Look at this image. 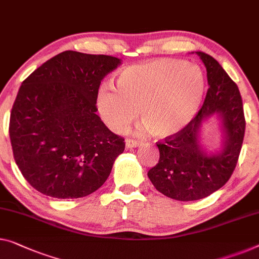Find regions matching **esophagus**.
Segmentation results:
<instances>
[{
  "mask_svg": "<svg viewBox=\"0 0 259 259\" xmlns=\"http://www.w3.org/2000/svg\"><path fill=\"white\" fill-rule=\"evenodd\" d=\"M140 141L133 140V138H126L125 140V145L126 148H136V146L140 145Z\"/></svg>",
  "mask_w": 259,
  "mask_h": 259,
  "instance_id": "esophagus-1",
  "label": "esophagus"
}]
</instances>
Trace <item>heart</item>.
<instances>
[{"instance_id":"b5f03b06","label":"heart","mask_w":259,"mask_h":259,"mask_svg":"<svg viewBox=\"0 0 259 259\" xmlns=\"http://www.w3.org/2000/svg\"><path fill=\"white\" fill-rule=\"evenodd\" d=\"M204 94L202 72L177 59H158L123 69L115 90L100 88L98 108L111 130L124 131L137 116L154 137L184 129L198 113Z\"/></svg>"}]
</instances>
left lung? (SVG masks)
Segmentation results:
<instances>
[{"label":"left lung","mask_w":259,"mask_h":259,"mask_svg":"<svg viewBox=\"0 0 259 259\" xmlns=\"http://www.w3.org/2000/svg\"><path fill=\"white\" fill-rule=\"evenodd\" d=\"M207 69L208 88L203 105L178 133L157 142L159 160L148 177L157 191L179 201H194L221 188L233 175L242 149L245 117L237 84L213 57L195 52ZM219 113L224 119L226 145L208 156L199 149L197 131L202 119Z\"/></svg>","instance_id":"1"}]
</instances>
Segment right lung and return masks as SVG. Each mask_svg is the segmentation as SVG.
Segmentation results:
<instances>
[{"label":"right lung","mask_w":259,"mask_h":259,"mask_svg":"<svg viewBox=\"0 0 259 259\" xmlns=\"http://www.w3.org/2000/svg\"><path fill=\"white\" fill-rule=\"evenodd\" d=\"M118 58L65 51L23 81L10 114L15 161L41 194L83 198L105 184L124 138L96 111L101 80Z\"/></svg>","instance_id":"1"}]
</instances>
